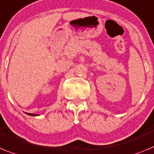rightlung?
<instances>
[{
    "mask_svg": "<svg viewBox=\"0 0 154 154\" xmlns=\"http://www.w3.org/2000/svg\"><path fill=\"white\" fill-rule=\"evenodd\" d=\"M26 113L28 115H30V116H37V114H33V113Z\"/></svg>",
    "mask_w": 154,
    "mask_h": 154,
    "instance_id": "right-lung-1",
    "label": "right lung"
}]
</instances>
